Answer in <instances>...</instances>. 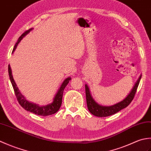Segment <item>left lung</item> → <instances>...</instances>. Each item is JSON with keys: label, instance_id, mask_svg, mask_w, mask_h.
Returning a JSON list of instances; mask_svg holds the SVG:
<instances>
[{"label": "left lung", "instance_id": "left-lung-1", "mask_svg": "<svg viewBox=\"0 0 151 151\" xmlns=\"http://www.w3.org/2000/svg\"><path fill=\"white\" fill-rule=\"evenodd\" d=\"M141 78H142V75L139 76L138 80H137V82H136L135 85H134L130 93L127 95V97L125 98L123 101H122L121 102H119L117 104H115L113 106H103L99 105V104H97V102L93 99L92 97L91 96L90 92H89L88 86L86 84L85 88L86 102H87V106L89 111L91 112V114L94 115L95 116L104 117L114 115L117 113L118 111L121 110L122 109L127 107L130 104V102H132L134 96H135L137 87H138V85L139 84Z\"/></svg>", "mask_w": 151, "mask_h": 151}]
</instances>
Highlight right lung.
Masks as SVG:
<instances>
[{
    "mask_svg": "<svg viewBox=\"0 0 151 151\" xmlns=\"http://www.w3.org/2000/svg\"><path fill=\"white\" fill-rule=\"evenodd\" d=\"M32 29V28H30V29L25 31L19 37L17 42L15 43V46L14 47V49H13V52L15 50L18 43L20 42L21 40L22 39V37H23L25 35H27L28 32H29ZM8 73H9V79H10L13 88H14L15 95L16 96V98H17L19 104H20L21 106L24 109V110H27L28 111H30L32 113L38 115H41V116H47V115H52L56 113V112L58 111L62 102V97H63V93L64 89H65V88L66 87V86L68 84L70 80L71 79L70 77H68L63 82L62 84L61 85V87L58 89V93H56L52 103L48 104L47 106H40L39 105H37L36 104L32 103V102L27 101L26 99H25L24 96L21 93V92L19 91L18 88L17 87V85H16L14 78H13V76L12 75V70H11V68L9 65H8Z\"/></svg>",
    "mask_w": 151,
    "mask_h": 151,
    "instance_id": "obj_1",
    "label": "right lung"
}]
</instances>
